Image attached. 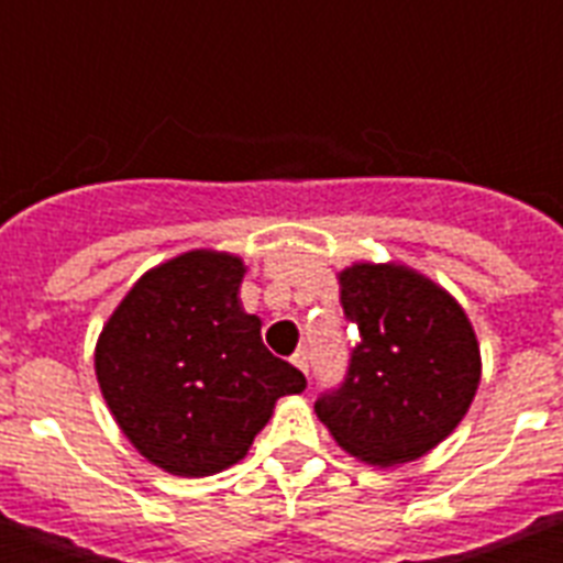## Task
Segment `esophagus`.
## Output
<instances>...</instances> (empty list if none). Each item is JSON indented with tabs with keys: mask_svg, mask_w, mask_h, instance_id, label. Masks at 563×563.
I'll return each instance as SVG.
<instances>
[{
	"mask_svg": "<svg viewBox=\"0 0 563 563\" xmlns=\"http://www.w3.org/2000/svg\"><path fill=\"white\" fill-rule=\"evenodd\" d=\"M292 363H296L305 375H310V355H307V350H298L296 355H292Z\"/></svg>",
	"mask_w": 563,
	"mask_h": 563,
	"instance_id": "34e87169",
	"label": "esophagus"
}]
</instances>
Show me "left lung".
Masks as SVG:
<instances>
[{
  "mask_svg": "<svg viewBox=\"0 0 563 563\" xmlns=\"http://www.w3.org/2000/svg\"><path fill=\"white\" fill-rule=\"evenodd\" d=\"M338 285L361 338L341 386L316 400L318 420L369 465L420 460L474 402L482 377L474 327L451 292L397 262H355Z\"/></svg>",
  "mask_w": 563,
  "mask_h": 563,
  "instance_id": "8db88e82",
  "label": "left lung"
}]
</instances>
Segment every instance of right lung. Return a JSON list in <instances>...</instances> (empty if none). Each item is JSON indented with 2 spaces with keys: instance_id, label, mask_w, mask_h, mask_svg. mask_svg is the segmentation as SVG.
Masks as SVG:
<instances>
[{
  "instance_id": "1",
  "label": "right lung",
  "mask_w": 563,
  "mask_h": 563,
  "mask_svg": "<svg viewBox=\"0 0 563 563\" xmlns=\"http://www.w3.org/2000/svg\"><path fill=\"white\" fill-rule=\"evenodd\" d=\"M242 276L233 253H180L143 273L98 335L96 375L114 422L174 476L245 460L278 397L307 386L242 310Z\"/></svg>"
}]
</instances>
